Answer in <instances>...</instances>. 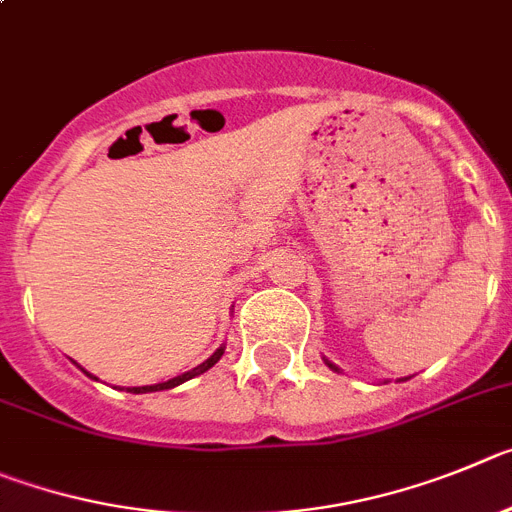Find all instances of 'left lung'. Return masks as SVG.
Segmentation results:
<instances>
[{"label":"left lung","instance_id":"8db88e82","mask_svg":"<svg viewBox=\"0 0 512 512\" xmlns=\"http://www.w3.org/2000/svg\"><path fill=\"white\" fill-rule=\"evenodd\" d=\"M329 367H331V370H336V367H334V365H331V362H329Z\"/></svg>","mask_w":512,"mask_h":512}]
</instances>
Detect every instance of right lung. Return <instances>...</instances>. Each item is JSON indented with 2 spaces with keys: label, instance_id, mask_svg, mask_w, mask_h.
<instances>
[{
  "label": "right lung",
  "instance_id": "1",
  "mask_svg": "<svg viewBox=\"0 0 512 512\" xmlns=\"http://www.w3.org/2000/svg\"><path fill=\"white\" fill-rule=\"evenodd\" d=\"M222 354H224V347H219L214 354H211L209 359H206V362H201L199 367H193V370L186 372V375H178V377H173V380H168V382H158V385H145V388H127V393H155V390L176 388V385H181V382L191 380V377L201 375V372H206V370H209V367H214L216 362L222 359Z\"/></svg>",
  "mask_w": 512,
  "mask_h": 512
}]
</instances>
